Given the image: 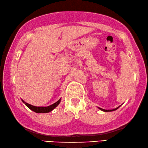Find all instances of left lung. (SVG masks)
<instances>
[{
    "mask_svg": "<svg viewBox=\"0 0 148 148\" xmlns=\"http://www.w3.org/2000/svg\"><path fill=\"white\" fill-rule=\"evenodd\" d=\"M121 106H119L118 107H116V108H115V109H111V110H107V109H101V108H100V107H98V108L100 109V110H101V111H104V112H110V111H115V110H116V109H118L119 108V107H120Z\"/></svg>",
    "mask_w": 148,
    "mask_h": 148,
    "instance_id": "1",
    "label": "left lung"
}]
</instances>
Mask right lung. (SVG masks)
<instances>
[{
	"instance_id": "obj_1",
	"label": "right lung",
	"mask_w": 148,
	"mask_h": 148,
	"mask_svg": "<svg viewBox=\"0 0 148 148\" xmlns=\"http://www.w3.org/2000/svg\"><path fill=\"white\" fill-rule=\"evenodd\" d=\"M21 100L23 101V103H25L29 109H31L32 111H34L35 112H37V113H47V112H49L50 111H52L53 109H54L56 107H57L59 104H60L61 100L60 98V100H59L58 101H56V103H54L52 105H50V106H47V107H36V106H32V105L26 103V102H25L23 100Z\"/></svg>"
}]
</instances>
